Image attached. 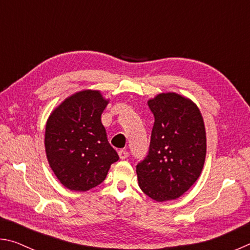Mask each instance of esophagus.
Segmentation results:
<instances>
[{
	"label": "esophagus",
	"mask_w": 250,
	"mask_h": 250,
	"mask_svg": "<svg viewBox=\"0 0 250 250\" xmlns=\"http://www.w3.org/2000/svg\"><path fill=\"white\" fill-rule=\"evenodd\" d=\"M118 154H119V158L121 160H125L129 156V152L125 151V150H120L119 152H118Z\"/></svg>",
	"instance_id": "obj_1"
}]
</instances>
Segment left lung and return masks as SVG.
<instances>
[{
	"instance_id": "1",
	"label": "left lung",
	"mask_w": 250,
	"mask_h": 250,
	"mask_svg": "<svg viewBox=\"0 0 250 250\" xmlns=\"http://www.w3.org/2000/svg\"><path fill=\"white\" fill-rule=\"evenodd\" d=\"M154 116L149 152L138 163L142 192L156 202L180 197L195 183L206 156V132L200 109L175 92L147 101Z\"/></svg>"
}]
</instances>
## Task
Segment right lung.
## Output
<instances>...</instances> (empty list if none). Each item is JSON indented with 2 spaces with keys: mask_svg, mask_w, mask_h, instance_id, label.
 Listing matches in <instances>:
<instances>
[{
  "mask_svg": "<svg viewBox=\"0 0 250 250\" xmlns=\"http://www.w3.org/2000/svg\"><path fill=\"white\" fill-rule=\"evenodd\" d=\"M108 103L98 90L76 92L54 110L46 124L48 163L59 182L71 191L96 188L119 160L101 124Z\"/></svg>",
  "mask_w": 250,
  "mask_h": 250,
  "instance_id": "obj_1",
  "label": "right lung"
}]
</instances>
